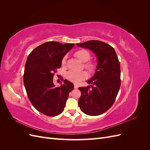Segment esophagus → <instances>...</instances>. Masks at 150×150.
<instances>
[{
	"label": "esophagus",
	"mask_w": 150,
	"mask_h": 150,
	"mask_svg": "<svg viewBox=\"0 0 150 150\" xmlns=\"http://www.w3.org/2000/svg\"><path fill=\"white\" fill-rule=\"evenodd\" d=\"M74 89H78V85L76 84H74Z\"/></svg>",
	"instance_id": "34e87169"
}]
</instances>
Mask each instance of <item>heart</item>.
I'll return each instance as SVG.
<instances>
[{
    "label": "heart",
    "instance_id": "1",
    "mask_svg": "<svg viewBox=\"0 0 150 150\" xmlns=\"http://www.w3.org/2000/svg\"><path fill=\"white\" fill-rule=\"evenodd\" d=\"M75 56L80 60L81 62H87L89 60L91 57V54L86 49H80L74 53ZM66 56L62 59V64H64L66 63ZM84 66L87 68L88 70L91 72H93L96 70V64L93 62H86L84 64ZM66 78L71 81L72 83H78L81 80H83L87 78V73L85 71H69L67 72L66 74Z\"/></svg>",
    "mask_w": 150,
    "mask_h": 150
}]
</instances>
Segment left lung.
I'll return each instance as SVG.
<instances>
[{"mask_svg":"<svg viewBox=\"0 0 150 150\" xmlns=\"http://www.w3.org/2000/svg\"><path fill=\"white\" fill-rule=\"evenodd\" d=\"M91 50L98 62L94 76L81 87L78 104L81 111L89 116H98L107 111L114 103L121 86V69L114 48L99 40H88L77 44Z\"/></svg>","mask_w":150,"mask_h":150,"instance_id":"left-lung-1","label":"left lung"}]
</instances>
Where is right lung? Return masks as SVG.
Returning <instances> with one entry per match:
<instances>
[{
  "label": "right lung",
  "instance_id": "right-lung-1",
  "mask_svg": "<svg viewBox=\"0 0 150 150\" xmlns=\"http://www.w3.org/2000/svg\"><path fill=\"white\" fill-rule=\"evenodd\" d=\"M74 44L47 42L35 48L25 62L24 84L27 94L34 107L49 116L59 115L64 110L73 83L66 79L56 87L54 72L61 67L62 60L74 47Z\"/></svg>",
  "mask_w": 150,
  "mask_h": 150
}]
</instances>
